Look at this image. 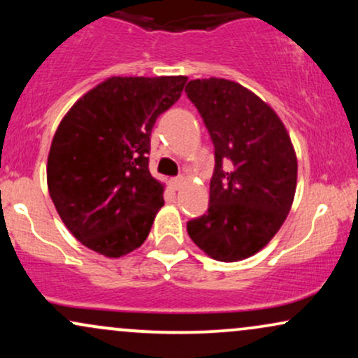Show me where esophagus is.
I'll use <instances>...</instances> for the list:
<instances>
[{"instance_id":"obj_1","label":"esophagus","mask_w":358,"mask_h":358,"mask_svg":"<svg viewBox=\"0 0 358 358\" xmlns=\"http://www.w3.org/2000/svg\"><path fill=\"white\" fill-rule=\"evenodd\" d=\"M170 185H171V188H173V190H180V187H182V185H183V178H182V176H176V178H171L170 180Z\"/></svg>"}]
</instances>
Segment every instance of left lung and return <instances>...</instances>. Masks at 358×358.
<instances>
[{
	"label": "left lung",
	"instance_id": "1",
	"mask_svg": "<svg viewBox=\"0 0 358 358\" xmlns=\"http://www.w3.org/2000/svg\"><path fill=\"white\" fill-rule=\"evenodd\" d=\"M185 92L215 148L208 210L188 222V236L215 261H242L268 245L291 210L293 143L274 109L237 82L196 79Z\"/></svg>",
	"mask_w": 358,
	"mask_h": 358
}]
</instances>
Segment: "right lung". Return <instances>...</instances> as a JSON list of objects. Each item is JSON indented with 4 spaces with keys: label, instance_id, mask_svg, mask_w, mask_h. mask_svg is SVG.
Segmentation results:
<instances>
[{
    "label": "right lung",
    "instance_id": "add662e5",
    "mask_svg": "<svg viewBox=\"0 0 358 358\" xmlns=\"http://www.w3.org/2000/svg\"><path fill=\"white\" fill-rule=\"evenodd\" d=\"M188 77H109L69 109L47 163L50 199L85 248L121 257L146 241L165 185L148 168L151 129Z\"/></svg>",
    "mask_w": 358,
    "mask_h": 358
}]
</instances>
